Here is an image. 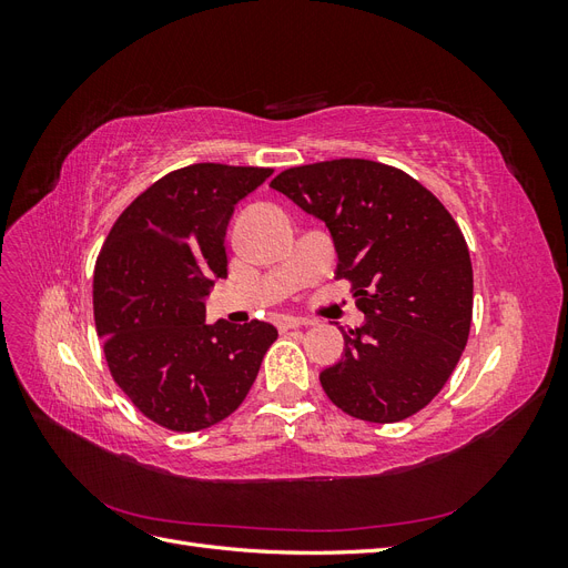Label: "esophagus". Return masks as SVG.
I'll return each instance as SVG.
<instances>
[{
    "instance_id": "34e87169",
    "label": "esophagus",
    "mask_w": 568,
    "mask_h": 568,
    "mask_svg": "<svg viewBox=\"0 0 568 568\" xmlns=\"http://www.w3.org/2000/svg\"><path fill=\"white\" fill-rule=\"evenodd\" d=\"M305 324H311V320L294 317V315L277 317V326H282V329H296V326H305Z\"/></svg>"
}]
</instances>
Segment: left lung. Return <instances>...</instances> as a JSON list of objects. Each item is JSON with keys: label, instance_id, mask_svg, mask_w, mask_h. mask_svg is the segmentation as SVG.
<instances>
[{"label": "left lung", "instance_id": "1", "mask_svg": "<svg viewBox=\"0 0 568 568\" xmlns=\"http://www.w3.org/2000/svg\"><path fill=\"white\" fill-rule=\"evenodd\" d=\"M322 220L365 322L343 329V355L320 372L355 419L393 424L432 403L467 346L474 272L445 205L398 168L338 159L288 168L270 182Z\"/></svg>", "mask_w": 568, "mask_h": 568}]
</instances>
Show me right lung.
<instances>
[{"label": "right lung", "instance_id": "add662e5", "mask_svg": "<svg viewBox=\"0 0 568 568\" xmlns=\"http://www.w3.org/2000/svg\"><path fill=\"white\" fill-rule=\"evenodd\" d=\"M270 168L194 163L153 182L120 213L94 267V322L115 384L170 432H201L244 403L272 324H205V298L227 277L234 205Z\"/></svg>", "mask_w": 568, "mask_h": 568}]
</instances>
